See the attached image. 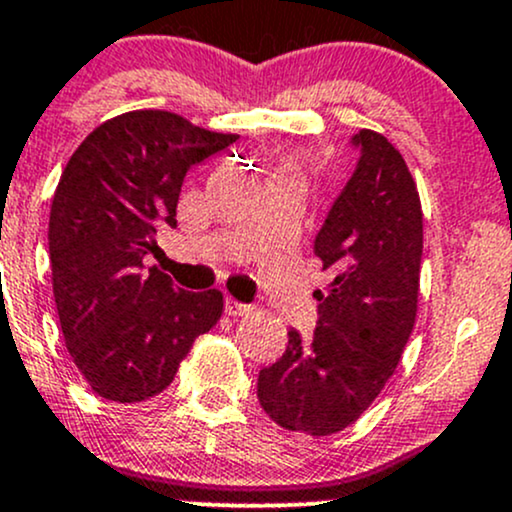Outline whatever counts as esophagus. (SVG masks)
Here are the masks:
<instances>
[{
	"instance_id": "esophagus-1",
	"label": "esophagus",
	"mask_w": 512,
	"mask_h": 512,
	"mask_svg": "<svg viewBox=\"0 0 512 512\" xmlns=\"http://www.w3.org/2000/svg\"><path fill=\"white\" fill-rule=\"evenodd\" d=\"M226 313L230 318H240V316H247V313H252L250 306H245V303H238L235 299H226Z\"/></svg>"
}]
</instances>
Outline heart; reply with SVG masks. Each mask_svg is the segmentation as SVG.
Masks as SVG:
<instances>
[{
    "instance_id": "1",
    "label": "heart",
    "mask_w": 512,
    "mask_h": 512,
    "mask_svg": "<svg viewBox=\"0 0 512 512\" xmlns=\"http://www.w3.org/2000/svg\"><path fill=\"white\" fill-rule=\"evenodd\" d=\"M272 182H291V184H299V187H301L303 174H301L299 162H294V160L284 162V165L272 174Z\"/></svg>"
}]
</instances>
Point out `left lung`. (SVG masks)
<instances>
[{"label":"left lung","instance_id":"obj_1","mask_svg":"<svg viewBox=\"0 0 512 512\" xmlns=\"http://www.w3.org/2000/svg\"><path fill=\"white\" fill-rule=\"evenodd\" d=\"M362 157L316 238L323 272L311 340L289 330L286 352L257 379V398L284 430L323 437L359 420L396 372L420 291L423 209L406 160L381 133L355 136Z\"/></svg>","mask_w":512,"mask_h":512}]
</instances>
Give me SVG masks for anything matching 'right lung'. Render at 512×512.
Listing matches in <instances>:
<instances>
[{
	"label": "right lung",
	"instance_id": "add662e5",
	"mask_svg": "<svg viewBox=\"0 0 512 512\" xmlns=\"http://www.w3.org/2000/svg\"><path fill=\"white\" fill-rule=\"evenodd\" d=\"M162 109L99 123L67 160L48 223L60 328L92 393L140 403L172 384L194 340L221 320L223 294L177 289L143 257L177 226L184 174L235 143Z\"/></svg>",
	"mask_w": 512,
	"mask_h": 512
}]
</instances>
